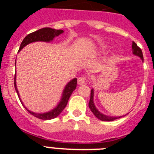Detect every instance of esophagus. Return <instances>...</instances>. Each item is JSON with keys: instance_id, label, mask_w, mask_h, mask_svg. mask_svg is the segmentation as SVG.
<instances>
[{"instance_id": "esophagus-1", "label": "esophagus", "mask_w": 154, "mask_h": 154, "mask_svg": "<svg viewBox=\"0 0 154 154\" xmlns=\"http://www.w3.org/2000/svg\"><path fill=\"white\" fill-rule=\"evenodd\" d=\"M86 83V78L85 77H79L78 79V84L79 85H83Z\"/></svg>"}]
</instances>
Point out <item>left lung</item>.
Listing matches in <instances>:
<instances>
[{
	"label": "left lung",
	"instance_id": "obj_1",
	"mask_svg": "<svg viewBox=\"0 0 154 154\" xmlns=\"http://www.w3.org/2000/svg\"><path fill=\"white\" fill-rule=\"evenodd\" d=\"M132 51H133V55H137V56L140 57L141 60L143 62V56L142 50H141L140 48L137 46V45L134 42H133V44H132ZM93 97H94V89H92V90H91V95H90V100H89V109H91V111L92 112V113L95 115V116H96L97 119H100V120L102 121H107V122H109V121H113L115 120V119H119V118L124 116H107L102 113L101 112H99V110L97 109V108L96 107V106H95Z\"/></svg>",
	"mask_w": 154,
	"mask_h": 154
}]
</instances>
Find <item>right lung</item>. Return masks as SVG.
Returning <instances> with one entry per match:
<instances>
[{
  "label": "right lung",
  "instance_id": "1",
  "mask_svg": "<svg viewBox=\"0 0 154 154\" xmlns=\"http://www.w3.org/2000/svg\"><path fill=\"white\" fill-rule=\"evenodd\" d=\"M63 32V30H56L53 29V28H42V29L38 30V31H35V32H32V33L29 34V35H28L25 38H24V40L21 42V45H20L18 51H21V49H23V48H24L26 45H28V44H31L32 42H52L55 37L60 35L61 34H62ZM14 88H15V90L16 92H17L19 99H20V101H21V104L24 106V108L26 109L31 115H33L35 117L38 118V119H43V120H48V119L56 118L57 116H59V114L62 112V110L65 108L71 95H72L73 91H74L76 88V85H77V79H73L69 81V82L65 85V88H64L63 89V92H62V97H61L60 101L58 102V103L57 104V106L55 108L52 109L50 110V111H48V112H41V113H38V112L30 111L29 109H28L25 107L24 103H22L21 98H20V94H19L18 90H17V84H16V75L15 76H14Z\"/></svg>",
  "mask_w": 154,
  "mask_h": 154
}]
</instances>
